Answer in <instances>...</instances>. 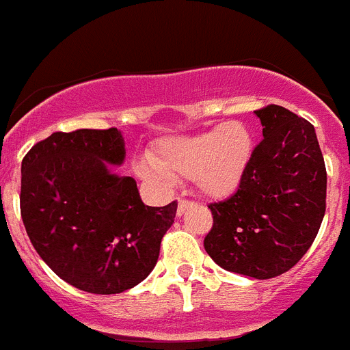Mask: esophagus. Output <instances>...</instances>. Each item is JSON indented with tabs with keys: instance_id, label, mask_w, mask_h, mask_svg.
Returning a JSON list of instances; mask_svg holds the SVG:
<instances>
[{
	"instance_id": "34e87169",
	"label": "esophagus",
	"mask_w": 350,
	"mask_h": 350,
	"mask_svg": "<svg viewBox=\"0 0 350 350\" xmlns=\"http://www.w3.org/2000/svg\"><path fill=\"white\" fill-rule=\"evenodd\" d=\"M191 202H187V200H178V206H177V215H182V213L185 212V210L189 208Z\"/></svg>"
}]
</instances>
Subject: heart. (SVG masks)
<instances>
[{"mask_svg":"<svg viewBox=\"0 0 350 350\" xmlns=\"http://www.w3.org/2000/svg\"><path fill=\"white\" fill-rule=\"evenodd\" d=\"M254 152V137L240 120H228L193 137L166 138L156 156L135 163L138 175L168 180L194 178L203 194L222 198L237 191Z\"/></svg>","mask_w":350,"mask_h":350,"instance_id":"heart-1","label":"heart"}]
</instances>
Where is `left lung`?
Instances as JSON below:
<instances>
[{"label":"left lung","instance_id":"8db88e82","mask_svg":"<svg viewBox=\"0 0 350 350\" xmlns=\"http://www.w3.org/2000/svg\"><path fill=\"white\" fill-rule=\"evenodd\" d=\"M262 140L238 191L210 203L206 254L252 279L286 273L310 249L326 212V166L314 126L279 105L256 110Z\"/></svg>","mask_w":350,"mask_h":350}]
</instances>
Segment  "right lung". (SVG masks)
Masks as SVG:
<instances>
[{
	"label": "right lung",
	"instance_id": "add662e5",
	"mask_svg": "<svg viewBox=\"0 0 350 350\" xmlns=\"http://www.w3.org/2000/svg\"><path fill=\"white\" fill-rule=\"evenodd\" d=\"M117 128L52 133L23 159L21 215L31 243L64 282L117 295L147 279L172 228L177 202L147 206L137 182L119 177Z\"/></svg>",
	"mask_w": 350,
	"mask_h": 350
}]
</instances>
